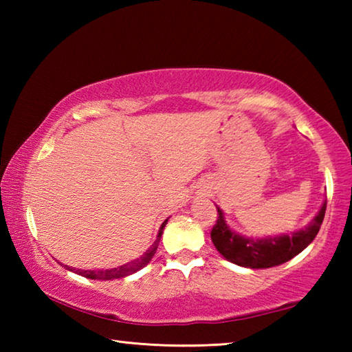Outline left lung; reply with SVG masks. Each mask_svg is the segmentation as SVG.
I'll return each instance as SVG.
<instances>
[{
    "mask_svg": "<svg viewBox=\"0 0 352 352\" xmlns=\"http://www.w3.org/2000/svg\"><path fill=\"white\" fill-rule=\"evenodd\" d=\"M324 212L326 201L305 230L296 231L292 236L283 234L253 241L233 233L225 223L220 208H217V220L211 230V239L219 253L233 264L248 269H270L295 258L315 239L323 223Z\"/></svg>",
    "mask_w": 352,
    "mask_h": 352,
    "instance_id": "obj_1",
    "label": "left lung"
}]
</instances>
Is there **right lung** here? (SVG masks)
<instances>
[{"instance_id":"1","label":"right lung","mask_w":352,"mask_h":352,"mask_svg":"<svg viewBox=\"0 0 352 352\" xmlns=\"http://www.w3.org/2000/svg\"><path fill=\"white\" fill-rule=\"evenodd\" d=\"M166 223H168V220H164V222H163L162 228H160V233L157 236V241L153 242V245L148 248L140 259L129 262V264H126V265L116 267V269H110V270H76V269H69L68 265H65V267L69 269L71 272L77 273V275H82L85 278H90V279H115V278H124V276L132 275V273L138 272L140 269H142V267H146L148 264V261L153 258V254L157 253L158 243H160V239H162V234H163V230H164Z\"/></svg>"}]
</instances>
